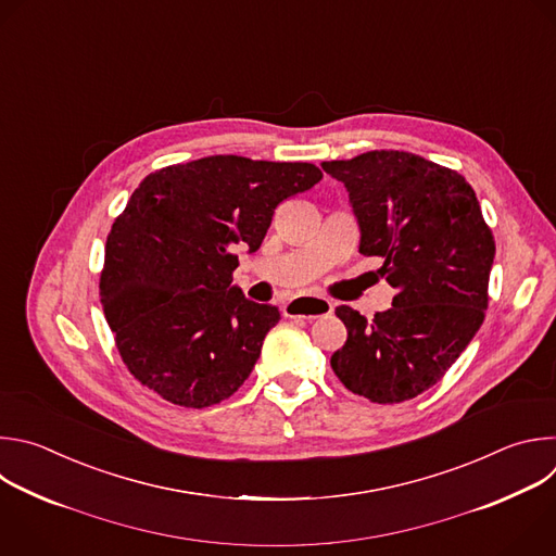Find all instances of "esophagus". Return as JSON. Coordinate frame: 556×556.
<instances>
[{"instance_id": "esophagus-1", "label": "esophagus", "mask_w": 556, "mask_h": 556, "mask_svg": "<svg viewBox=\"0 0 556 556\" xmlns=\"http://www.w3.org/2000/svg\"><path fill=\"white\" fill-rule=\"evenodd\" d=\"M330 311H332V302L330 300L313 298V295L295 298V300H291L285 306V315L287 317H306V319H313V317H319V315H328Z\"/></svg>"}]
</instances>
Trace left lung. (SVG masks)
<instances>
[{"label":"left lung","instance_id":"1","mask_svg":"<svg viewBox=\"0 0 556 556\" xmlns=\"http://www.w3.org/2000/svg\"><path fill=\"white\" fill-rule=\"evenodd\" d=\"M344 184L359 252L381 256L392 308L366 319L338 306L346 344L330 368L372 403H403L438 383L484 321L495 241L463 175L405 151L321 162Z\"/></svg>","mask_w":556,"mask_h":556}]
</instances>
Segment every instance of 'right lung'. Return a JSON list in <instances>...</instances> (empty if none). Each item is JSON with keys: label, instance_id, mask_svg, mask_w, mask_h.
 <instances>
[{"label": "right lung", "instance_id": "add662e5", "mask_svg": "<svg viewBox=\"0 0 556 556\" xmlns=\"http://www.w3.org/2000/svg\"><path fill=\"white\" fill-rule=\"evenodd\" d=\"M319 179L315 164L239 155L144 177L111 226L100 274L104 317L142 386L194 409L243 386L280 311L232 285V252H256L278 203Z\"/></svg>", "mask_w": 556, "mask_h": 556}]
</instances>
